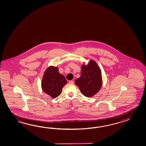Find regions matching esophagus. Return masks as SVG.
Here are the masks:
<instances>
[{"instance_id":"obj_1","label":"esophagus","mask_w":146,"mask_h":146,"mask_svg":"<svg viewBox=\"0 0 146 146\" xmlns=\"http://www.w3.org/2000/svg\"><path fill=\"white\" fill-rule=\"evenodd\" d=\"M69 83L72 84H74V81L73 80H70L69 81Z\"/></svg>"}]
</instances>
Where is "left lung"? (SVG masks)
<instances>
[{
    "label": "left lung",
    "mask_w": 146,
    "mask_h": 146,
    "mask_svg": "<svg viewBox=\"0 0 146 146\" xmlns=\"http://www.w3.org/2000/svg\"><path fill=\"white\" fill-rule=\"evenodd\" d=\"M75 84L86 97L93 96L99 91L102 86V78L96 62L91 59L87 65H81V76L75 80Z\"/></svg>",
    "instance_id": "1"
}]
</instances>
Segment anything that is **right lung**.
I'll use <instances>...</instances> for the list:
<instances>
[{"label":"right lung","instance_id":"1","mask_svg":"<svg viewBox=\"0 0 146 146\" xmlns=\"http://www.w3.org/2000/svg\"><path fill=\"white\" fill-rule=\"evenodd\" d=\"M66 84L65 77L59 74L58 67L50 66L44 72L41 87L45 93L56 98L62 93V88Z\"/></svg>","mask_w":146,"mask_h":146}]
</instances>
